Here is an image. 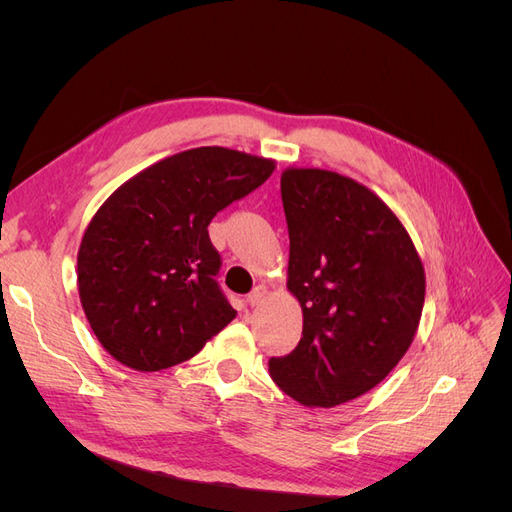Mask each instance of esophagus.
<instances>
[{
	"label": "esophagus",
	"mask_w": 512,
	"mask_h": 512,
	"mask_svg": "<svg viewBox=\"0 0 512 512\" xmlns=\"http://www.w3.org/2000/svg\"><path fill=\"white\" fill-rule=\"evenodd\" d=\"M267 286H262V284H258L250 294H247V303H250L252 307H256V305H260L262 303V299L267 297Z\"/></svg>",
	"instance_id": "obj_1"
}]
</instances>
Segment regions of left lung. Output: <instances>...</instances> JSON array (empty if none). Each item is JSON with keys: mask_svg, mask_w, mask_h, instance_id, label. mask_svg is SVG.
Returning <instances> with one entry per match:
<instances>
[{"mask_svg": "<svg viewBox=\"0 0 512 512\" xmlns=\"http://www.w3.org/2000/svg\"><path fill=\"white\" fill-rule=\"evenodd\" d=\"M282 203L303 337L269 371L299 404L333 408L374 389L408 352L425 303L423 262L397 215L350 177L288 168Z\"/></svg>", "mask_w": 512, "mask_h": 512, "instance_id": "left-lung-1", "label": "left lung"}]
</instances>
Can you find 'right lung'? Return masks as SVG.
Instances as JSON below:
<instances>
[{"mask_svg": "<svg viewBox=\"0 0 512 512\" xmlns=\"http://www.w3.org/2000/svg\"><path fill=\"white\" fill-rule=\"evenodd\" d=\"M275 162L226 147L181 151L117 188L79 247V294L104 350L136 371L192 359L237 316L207 226Z\"/></svg>", "mask_w": 512, "mask_h": 512, "instance_id": "1", "label": "right lung"}]
</instances>
